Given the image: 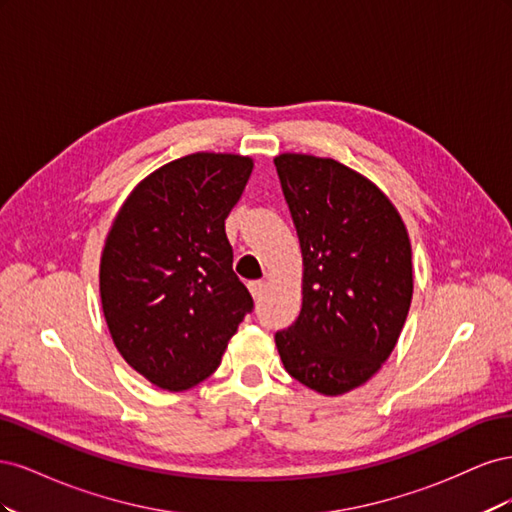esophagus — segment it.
Returning a JSON list of instances; mask_svg holds the SVG:
<instances>
[{
  "instance_id": "esophagus-1",
  "label": "esophagus",
  "mask_w": 512,
  "mask_h": 512,
  "mask_svg": "<svg viewBox=\"0 0 512 512\" xmlns=\"http://www.w3.org/2000/svg\"><path fill=\"white\" fill-rule=\"evenodd\" d=\"M247 288H250V294H252L254 299H260V297H262V292H265V288H267V282L256 280V282H250V284H247Z\"/></svg>"
}]
</instances>
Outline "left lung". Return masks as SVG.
<instances>
[{"mask_svg":"<svg viewBox=\"0 0 512 512\" xmlns=\"http://www.w3.org/2000/svg\"><path fill=\"white\" fill-rule=\"evenodd\" d=\"M303 256V305L275 333L288 374L344 395L378 374L412 303V247L399 211L374 181L333 158L275 156Z\"/></svg>","mask_w":512,"mask_h":512,"instance_id":"left-lung-1","label":"left lung"}]
</instances>
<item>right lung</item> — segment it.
Segmentation results:
<instances>
[{
	"label": "right lung",
	"instance_id": "right-lung-1",
	"mask_svg": "<svg viewBox=\"0 0 512 512\" xmlns=\"http://www.w3.org/2000/svg\"><path fill=\"white\" fill-rule=\"evenodd\" d=\"M252 168V158L211 151L168 162L123 200L106 235L108 331L126 363L164 391L209 378L254 307L224 230Z\"/></svg>",
	"mask_w": 512,
	"mask_h": 512
}]
</instances>
